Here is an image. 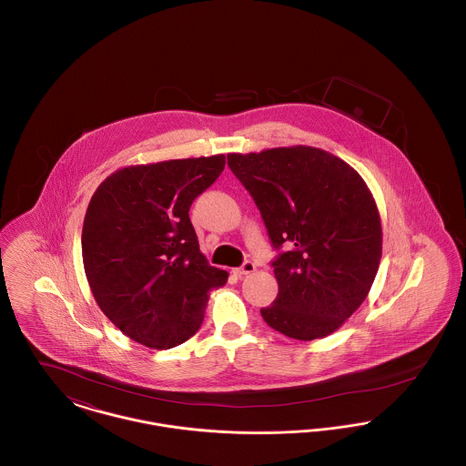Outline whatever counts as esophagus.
I'll return each mask as SVG.
<instances>
[{"mask_svg":"<svg viewBox=\"0 0 466 466\" xmlns=\"http://www.w3.org/2000/svg\"><path fill=\"white\" fill-rule=\"evenodd\" d=\"M255 268H257V266L248 260V262H244L243 266L238 267L234 272H236L238 276H246V274H251Z\"/></svg>","mask_w":466,"mask_h":466,"instance_id":"34e87169","label":"esophagus"}]
</instances>
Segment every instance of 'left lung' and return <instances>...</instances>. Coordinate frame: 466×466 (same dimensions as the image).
<instances>
[{"mask_svg":"<svg viewBox=\"0 0 466 466\" xmlns=\"http://www.w3.org/2000/svg\"><path fill=\"white\" fill-rule=\"evenodd\" d=\"M274 248L278 297L267 325L297 340L340 329L367 299L382 255L376 199L355 169L321 148L297 145L228 154Z\"/></svg>","mask_w":466,"mask_h":466,"instance_id":"obj_1","label":"left lung"}]
</instances>
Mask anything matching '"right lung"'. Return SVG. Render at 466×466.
Here are the masks:
<instances>
[{"mask_svg":"<svg viewBox=\"0 0 466 466\" xmlns=\"http://www.w3.org/2000/svg\"><path fill=\"white\" fill-rule=\"evenodd\" d=\"M223 167L222 154L127 166L94 192L82 228L86 276L97 306L134 342L183 344L199 330L209 291L227 283L188 217Z\"/></svg>","mask_w":466,"mask_h":466,"instance_id":"right-lung-1","label":"right lung"}]
</instances>
